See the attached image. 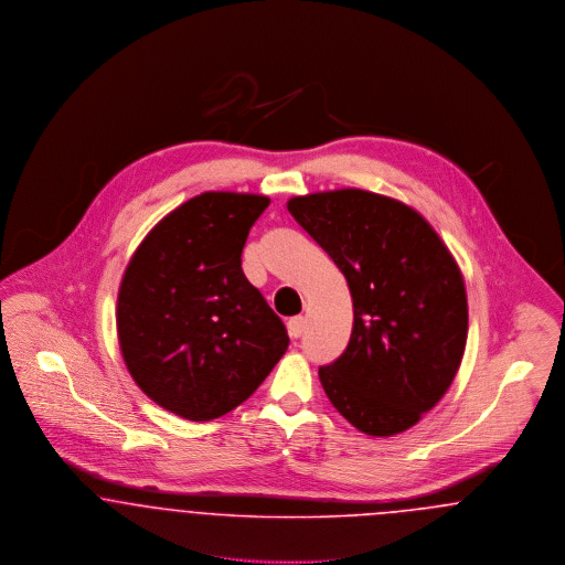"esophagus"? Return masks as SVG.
<instances>
[{
  "label": "esophagus",
  "instance_id": "obj_1",
  "mask_svg": "<svg viewBox=\"0 0 565 565\" xmlns=\"http://www.w3.org/2000/svg\"><path fill=\"white\" fill-rule=\"evenodd\" d=\"M302 332H305V318H302V316L292 318V320L288 322V334H290L292 339H298Z\"/></svg>",
  "mask_w": 565,
  "mask_h": 565
}]
</instances>
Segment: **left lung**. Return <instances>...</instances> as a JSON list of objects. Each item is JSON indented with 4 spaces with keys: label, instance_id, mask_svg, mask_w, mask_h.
<instances>
[{
    "label": "left lung",
    "instance_id": "left-lung-1",
    "mask_svg": "<svg viewBox=\"0 0 565 565\" xmlns=\"http://www.w3.org/2000/svg\"><path fill=\"white\" fill-rule=\"evenodd\" d=\"M288 212L350 286V343L320 369L328 401L369 436L413 428L466 350L468 298L454 254L424 215L371 190L292 196Z\"/></svg>",
    "mask_w": 565,
    "mask_h": 565
}]
</instances>
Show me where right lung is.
<instances>
[{
    "instance_id": "right-lung-1",
    "label": "right lung",
    "mask_w": 565,
    "mask_h": 565,
    "mask_svg": "<svg viewBox=\"0 0 565 565\" xmlns=\"http://www.w3.org/2000/svg\"><path fill=\"white\" fill-rule=\"evenodd\" d=\"M269 203L249 192L196 194L162 217L125 269L120 353L137 387L173 415H226L288 350L286 326L242 269L249 228Z\"/></svg>"
}]
</instances>
